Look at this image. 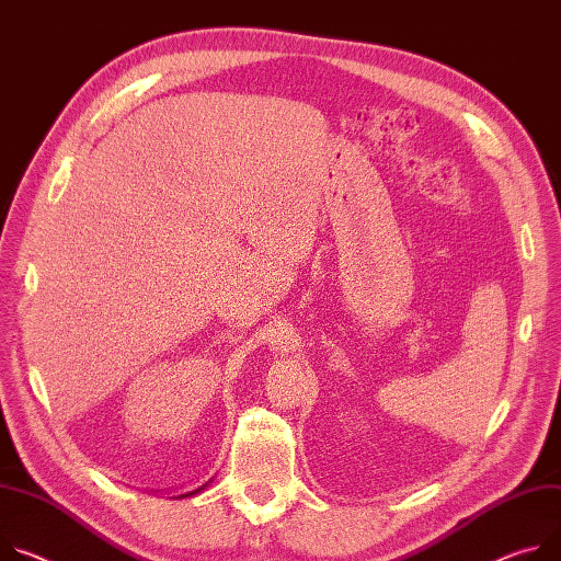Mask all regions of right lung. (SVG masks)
<instances>
[{
    "label": "right lung",
    "mask_w": 561,
    "mask_h": 561,
    "mask_svg": "<svg viewBox=\"0 0 561 561\" xmlns=\"http://www.w3.org/2000/svg\"><path fill=\"white\" fill-rule=\"evenodd\" d=\"M208 485V483H206ZM206 485H201V488H196V490H192V492H185V494H179L176 499H185V496H194V494H198L201 490H206Z\"/></svg>",
    "instance_id": "add662e5"
}]
</instances>
